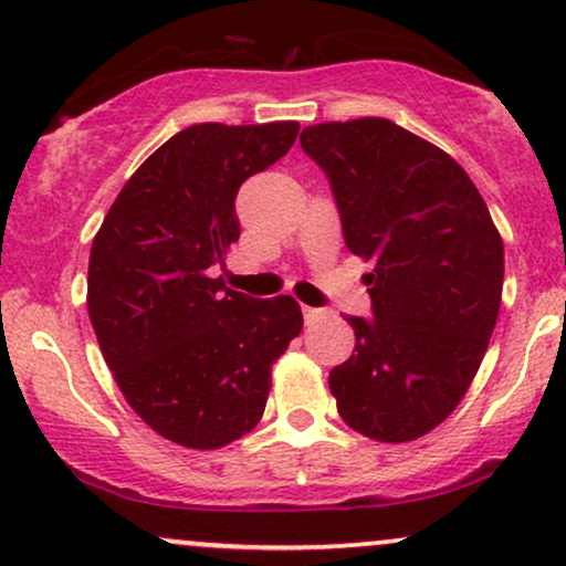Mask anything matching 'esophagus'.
I'll return each instance as SVG.
<instances>
[{"label": "esophagus", "mask_w": 566, "mask_h": 566, "mask_svg": "<svg viewBox=\"0 0 566 566\" xmlns=\"http://www.w3.org/2000/svg\"><path fill=\"white\" fill-rule=\"evenodd\" d=\"M324 316L322 308H311V305H303V319L305 324H316Z\"/></svg>", "instance_id": "1"}]
</instances>
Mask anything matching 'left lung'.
Wrapping results in <instances>:
<instances>
[{
    "mask_svg": "<svg viewBox=\"0 0 566 566\" xmlns=\"http://www.w3.org/2000/svg\"><path fill=\"white\" fill-rule=\"evenodd\" d=\"M327 175L343 239L373 261V319L348 316L356 346L329 373L346 426L412 441L460 405L484 359L503 295V239L450 154L391 119L305 127Z\"/></svg>",
    "mask_w": 566,
    "mask_h": 566,
    "instance_id": "1",
    "label": "left lung"
}]
</instances>
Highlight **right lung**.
Returning <instances> with one entry per match:
<instances>
[{"label": "right lung", "mask_w": 566, "mask_h": 566, "mask_svg": "<svg viewBox=\"0 0 566 566\" xmlns=\"http://www.w3.org/2000/svg\"><path fill=\"white\" fill-rule=\"evenodd\" d=\"M297 122L191 125L127 180L90 250L87 311L127 405L159 437L218 450L263 418L271 365L301 335L295 297L216 276L239 239V186L290 151Z\"/></svg>", "instance_id": "1"}]
</instances>
